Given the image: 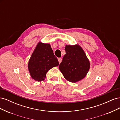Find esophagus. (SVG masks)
Masks as SVG:
<instances>
[{"mask_svg": "<svg viewBox=\"0 0 120 120\" xmlns=\"http://www.w3.org/2000/svg\"><path fill=\"white\" fill-rule=\"evenodd\" d=\"M58 60H59V62L60 64L61 62V61H62V59H61V58H59V59H58Z\"/></svg>", "mask_w": 120, "mask_h": 120, "instance_id": "1", "label": "esophagus"}]
</instances>
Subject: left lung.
Instances as JSON below:
<instances>
[{
    "instance_id": "8db88e82",
    "label": "left lung",
    "mask_w": 120,
    "mask_h": 120,
    "mask_svg": "<svg viewBox=\"0 0 120 120\" xmlns=\"http://www.w3.org/2000/svg\"><path fill=\"white\" fill-rule=\"evenodd\" d=\"M66 54L59 65L64 78L71 82H76L84 78L90 68L89 59L79 45H66Z\"/></svg>"
}]
</instances>
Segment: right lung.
<instances>
[{
    "label": "right lung",
    "instance_id": "right-lung-1",
    "mask_svg": "<svg viewBox=\"0 0 120 120\" xmlns=\"http://www.w3.org/2000/svg\"><path fill=\"white\" fill-rule=\"evenodd\" d=\"M59 64L49 43L39 42L29 60L28 68L31 78L36 81L41 82L45 80L49 70Z\"/></svg>",
    "mask_w": 120,
    "mask_h": 120
}]
</instances>
